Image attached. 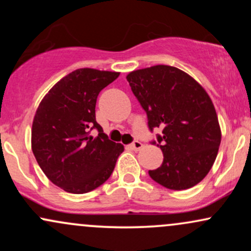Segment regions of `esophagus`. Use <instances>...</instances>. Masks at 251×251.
Returning <instances> with one entry per match:
<instances>
[{"instance_id": "obj_1", "label": "esophagus", "mask_w": 251, "mask_h": 251, "mask_svg": "<svg viewBox=\"0 0 251 251\" xmlns=\"http://www.w3.org/2000/svg\"><path fill=\"white\" fill-rule=\"evenodd\" d=\"M129 148H131L132 150H134V151H139V150L143 148V144L140 143L139 140H134V142L129 145Z\"/></svg>"}]
</instances>
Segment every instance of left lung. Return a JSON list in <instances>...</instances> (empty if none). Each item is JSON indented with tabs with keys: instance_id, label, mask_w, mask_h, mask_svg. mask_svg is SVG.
<instances>
[{
	"instance_id": "left-lung-1",
	"label": "left lung",
	"mask_w": 251,
	"mask_h": 251,
	"mask_svg": "<svg viewBox=\"0 0 251 251\" xmlns=\"http://www.w3.org/2000/svg\"><path fill=\"white\" fill-rule=\"evenodd\" d=\"M148 116L162 165L150 170L154 181L170 190H186L208 175L217 157L221 129L214 103L204 88L185 72L165 65L131 72L126 76Z\"/></svg>"
}]
</instances>
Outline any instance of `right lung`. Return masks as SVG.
I'll use <instances>...</instances> for the list:
<instances>
[{
  "mask_svg": "<svg viewBox=\"0 0 251 251\" xmlns=\"http://www.w3.org/2000/svg\"><path fill=\"white\" fill-rule=\"evenodd\" d=\"M118 76L116 72L80 68L62 77L37 107L33 153L48 179L65 191L79 195L99 188L124 151L96 120L98 96ZM93 129L97 137L90 135Z\"/></svg>",
  "mask_w": 251,
  "mask_h": 251,
  "instance_id": "1",
  "label": "right lung"
}]
</instances>
